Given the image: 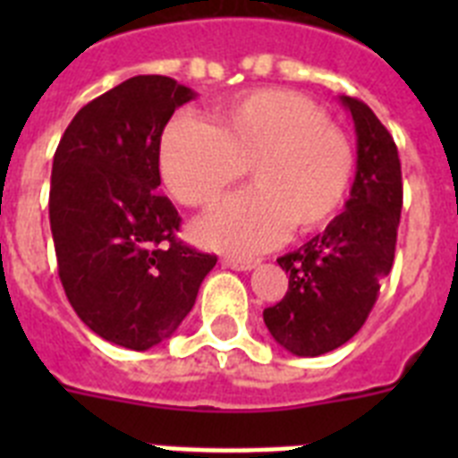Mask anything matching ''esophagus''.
Here are the masks:
<instances>
[{"label": "esophagus", "instance_id": "obj_1", "mask_svg": "<svg viewBox=\"0 0 458 458\" xmlns=\"http://www.w3.org/2000/svg\"><path fill=\"white\" fill-rule=\"evenodd\" d=\"M222 266L232 270H241V273H248V270L257 268V261H250V259H233V257H225L222 259Z\"/></svg>", "mask_w": 458, "mask_h": 458}]
</instances>
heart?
Here are the masks:
<instances>
[{
	"instance_id": "b5f03b06",
	"label": "heart",
	"mask_w": 458,
	"mask_h": 458,
	"mask_svg": "<svg viewBox=\"0 0 458 458\" xmlns=\"http://www.w3.org/2000/svg\"><path fill=\"white\" fill-rule=\"evenodd\" d=\"M222 123L185 112L165 128L160 176L174 199L210 206L252 167L257 188L222 201L194 222L210 250L254 257L295 229L337 216L353 176V147L323 109L298 93L261 89L229 100Z\"/></svg>"
}]
</instances>
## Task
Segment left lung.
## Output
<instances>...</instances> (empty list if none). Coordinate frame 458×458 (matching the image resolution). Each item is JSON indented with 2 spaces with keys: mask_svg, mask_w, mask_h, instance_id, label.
I'll list each match as a JSON object with an SVG mask.
<instances>
[{
  "mask_svg": "<svg viewBox=\"0 0 458 458\" xmlns=\"http://www.w3.org/2000/svg\"><path fill=\"white\" fill-rule=\"evenodd\" d=\"M339 100L358 137L351 197L326 232L277 259L289 273V291L264 310L275 342L298 358H317L349 342L365 326L394 261L403 199L396 144L362 100Z\"/></svg>",
  "mask_w": 458,
  "mask_h": 458,
  "instance_id": "8db88e82",
  "label": "left lung"
}]
</instances>
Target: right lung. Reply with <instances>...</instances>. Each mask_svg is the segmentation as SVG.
I'll list each match as a JSON object with an SVG mask.
<instances>
[{
  "label": "right lung",
  "mask_w": 458,
  "mask_h": 458,
  "mask_svg": "<svg viewBox=\"0 0 458 458\" xmlns=\"http://www.w3.org/2000/svg\"><path fill=\"white\" fill-rule=\"evenodd\" d=\"M197 93L137 75L80 109L52 163L50 229L68 302L107 342L148 351L172 337L217 259L176 238L157 194L160 137Z\"/></svg>",
  "instance_id": "obj_1"
}]
</instances>
